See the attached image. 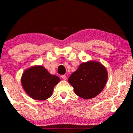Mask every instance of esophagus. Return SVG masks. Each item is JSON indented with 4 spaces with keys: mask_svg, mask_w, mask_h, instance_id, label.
<instances>
[{
    "mask_svg": "<svg viewBox=\"0 0 133 133\" xmlns=\"http://www.w3.org/2000/svg\"><path fill=\"white\" fill-rule=\"evenodd\" d=\"M62 79H63V80H66V76H65V75L62 76Z\"/></svg>",
    "mask_w": 133,
    "mask_h": 133,
    "instance_id": "esophagus-1",
    "label": "esophagus"
}]
</instances>
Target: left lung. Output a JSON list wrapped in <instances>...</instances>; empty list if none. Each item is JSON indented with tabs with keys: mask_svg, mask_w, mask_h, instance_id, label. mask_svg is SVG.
Listing matches in <instances>:
<instances>
[{
	"mask_svg": "<svg viewBox=\"0 0 133 133\" xmlns=\"http://www.w3.org/2000/svg\"><path fill=\"white\" fill-rule=\"evenodd\" d=\"M108 80V71L104 65L96 61L81 63L77 70L68 78L76 95L83 99L95 97L102 91Z\"/></svg>",
	"mask_w": 133,
	"mask_h": 133,
	"instance_id": "8db88e82",
	"label": "left lung"
}]
</instances>
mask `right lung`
<instances>
[{
    "label": "right lung",
    "instance_id": "1",
    "mask_svg": "<svg viewBox=\"0 0 133 133\" xmlns=\"http://www.w3.org/2000/svg\"><path fill=\"white\" fill-rule=\"evenodd\" d=\"M61 79L51 74L42 65H34L23 71L21 84L26 93L32 99L45 101L52 96L54 88Z\"/></svg>",
    "mask_w": 133,
    "mask_h": 133
}]
</instances>
